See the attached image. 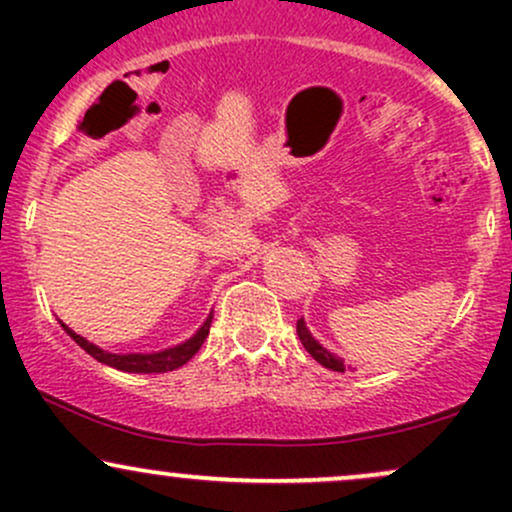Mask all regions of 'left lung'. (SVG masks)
Segmentation results:
<instances>
[{
	"label": "left lung",
	"instance_id": "obj_1",
	"mask_svg": "<svg viewBox=\"0 0 512 512\" xmlns=\"http://www.w3.org/2000/svg\"><path fill=\"white\" fill-rule=\"evenodd\" d=\"M296 332H298V337H301V344L305 346V351H308V354L313 356L315 361L320 363V366H325V368H330V370H337V373H344V370H346L344 358H339L337 354H332V351H327L325 346L317 342L313 334H310L308 327H305L303 317H301V320H298Z\"/></svg>",
	"mask_w": 512,
	"mask_h": 512
}]
</instances>
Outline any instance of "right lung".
<instances>
[{"label":"right lung","mask_w":512,"mask_h":512,"mask_svg":"<svg viewBox=\"0 0 512 512\" xmlns=\"http://www.w3.org/2000/svg\"><path fill=\"white\" fill-rule=\"evenodd\" d=\"M211 317H214V313H209L207 320H204V325L199 327V330L192 334L190 339H185L182 344L170 346V349L151 351V354H110V351H103L101 346L88 342V339L81 337V334L69 330L64 322H60V325H62V330L67 332L69 337H72L88 356H93L96 361L105 363V366L125 370V373H168V370L185 366V363L197 354L199 346L204 344V339H207V334H209Z\"/></svg>","instance_id":"obj_1"}]
</instances>
